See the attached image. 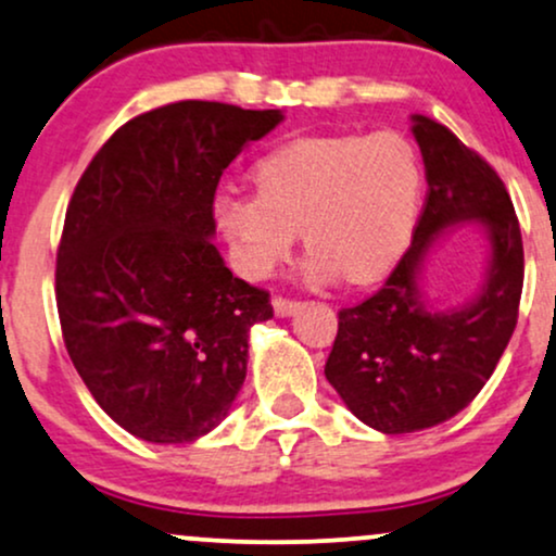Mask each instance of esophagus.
I'll return each instance as SVG.
<instances>
[{
    "label": "esophagus",
    "mask_w": 556,
    "mask_h": 556,
    "mask_svg": "<svg viewBox=\"0 0 556 556\" xmlns=\"http://www.w3.org/2000/svg\"><path fill=\"white\" fill-rule=\"evenodd\" d=\"M271 305H274V313H277V316H292V313L298 311L300 307V303L298 300H290V298H282V295H277L271 300Z\"/></svg>",
    "instance_id": "esophagus-1"
}]
</instances>
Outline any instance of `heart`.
I'll use <instances>...</instances> for the list:
<instances>
[{
  "label": "heart",
  "instance_id": "obj_1",
  "mask_svg": "<svg viewBox=\"0 0 556 556\" xmlns=\"http://www.w3.org/2000/svg\"><path fill=\"white\" fill-rule=\"evenodd\" d=\"M256 193L225 191L214 202L238 269L251 279L290 256L303 230L307 277L342 274L365 285L393 266L409 243L425 170L401 131L307 137L258 163Z\"/></svg>",
  "mask_w": 556,
  "mask_h": 556
}]
</instances>
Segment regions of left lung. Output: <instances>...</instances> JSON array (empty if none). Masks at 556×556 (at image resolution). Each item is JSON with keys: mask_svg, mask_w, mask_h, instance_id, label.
Here are the masks:
<instances>
[{"mask_svg": "<svg viewBox=\"0 0 556 556\" xmlns=\"http://www.w3.org/2000/svg\"><path fill=\"white\" fill-rule=\"evenodd\" d=\"M427 197L412 245L383 287L339 311L326 378L350 412L386 434L434 427L469 406L503 357L518 324L523 238L503 178L443 124L414 116ZM491 227V282L477 304L430 314L416 287L418 261L447 224Z\"/></svg>", "mask_w": 556, "mask_h": 556, "instance_id": "1", "label": "left lung"}]
</instances>
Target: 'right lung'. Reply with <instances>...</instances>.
Returning a JSON list of instances; mask_svg holds the SVG:
<instances>
[{
  "instance_id": "right-lung-1",
  "label": "right lung",
  "mask_w": 556,
  "mask_h": 556,
  "mask_svg": "<svg viewBox=\"0 0 556 556\" xmlns=\"http://www.w3.org/2000/svg\"><path fill=\"white\" fill-rule=\"evenodd\" d=\"M279 122L178 100L118 126L77 180L56 251L59 324L87 391L137 438L191 443L243 386L251 326L274 311L214 249V193Z\"/></svg>"
}]
</instances>
